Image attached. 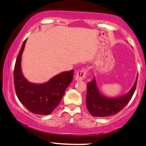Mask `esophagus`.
<instances>
[{
    "mask_svg": "<svg viewBox=\"0 0 146 146\" xmlns=\"http://www.w3.org/2000/svg\"><path fill=\"white\" fill-rule=\"evenodd\" d=\"M87 70L86 69H82L81 71H78L77 73L76 76H75V80L76 81H82L86 77Z\"/></svg>",
    "mask_w": 146,
    "mask_h": 146,
    "instance_id": "34e87169",
    "label": "esophagus"
}]
</instances>
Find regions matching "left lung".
<instances>
[{
	"label": "left lung",
	"instance_id": "1",
	"mask_svg": "<svg viewBox=\"0 0 146 146\" xmlns=\"http://www.w3.org/2000/svg\"><path fill=\"white\" fill-rule=\"evenodd\" d=\"M137 77L134 85L126 94L117 97H108L100 92L96 78L88 83L86 107L91 115L95 117H107L115 115L131 101L136 88Z\"/></svg>",
	"mask_w": 146,
	"mask_h": 146
}]
</instances>
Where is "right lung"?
Here are the masks:
<instances>
[{
  "label": "right lung",
  "instance_id": "1",
  "mask_svg": "<svg viewBox=\"0 0 146 146\" xmlns=\"http://www.w3.org/2000/svg\"><path fill=\"white\" fill-rule=\"evenodd\" d=\"M24 41L14 68V86L17 96L25 108L33 113L48 115L62 100L66 88L73 79V70L55 75L47 82H30L23 75L21 67L22 56L26 45Z\"/></svg>",
  "mask_w": 146,
  "mask_h": 146
}]
</instances>
